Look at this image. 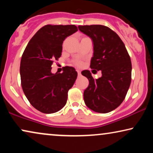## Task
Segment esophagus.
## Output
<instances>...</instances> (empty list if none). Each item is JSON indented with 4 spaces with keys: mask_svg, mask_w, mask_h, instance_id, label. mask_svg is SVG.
Masks as SVG:
<instances>
[{
    "mask_svg": "<svg viewBox=\"0 0 153 153\" xmlns=\"http://www.w3.org/2000/svg\"><path fill=\"white\" fill-rule=\"evenodd\" d=\"M76 72H77V73H78L79 76H80V75H81V71L79 70H76Z\"/></svg>",
    "mask_w": 153,
    "mask_h": 153,
    "instance_id": "obj_1",
    "label": "esophagus"
}]
</instances>
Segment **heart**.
Segmentation results:
<instances>
[{"instance_id":"obj_1","label":"heart","mask_w":153,"mask_h":153,"mask_svg":"<svg viewBox=\"0 0 153 153\" xmlns=\"http://www.w3.org/2000/svg\"><path fill=\"white\" fill-rule=\"evenodd\" d=\"M74 64L75 65L78 66V67H81L83 65V62L81 60H76V61L74 62Z\"/></svg>"}]
</instances>
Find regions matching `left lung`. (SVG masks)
Wrapping results in <instances>:
<instances>
[{
    "label": "left lung",
    "instance_id": "8db88e82",
    "mask_svg": "<svg viewBox=\"0 0 153 153\" xmlns=\"http://www.w3.org/2000/svg\"><path fill=\"white\" fill-rule=\"evenodd\" d=\"M93 39L91 68L101 70L97 79L88 70L81 72L89 85L83 93L85 104L94 111L106 114L116 109L125 100L131 80V62L126 47L116 32L103 25L79 26Z\"/></svg>",
    "mask_w": 153,
    "mask_h": 153
}]
</instances>
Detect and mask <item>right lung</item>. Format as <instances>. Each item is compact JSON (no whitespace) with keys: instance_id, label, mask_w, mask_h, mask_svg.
<instances>
[{"instance_id":"obj_1","label":"right lung","mask_w":153,"mask_h":153,"mask_svg":"<svg viewBox=\"0 0 153 153\" xmlns=\"http://www.w3.org/2000/svg\"><path fill=\"white\" fill-rule=\"evenodd\" d=\"M78 30L75 25H51L42 27L27 45L20 64L23 91L33 107L44 114H53L66 104L68 91L77 72L65 67L63 72L52 74L51 65L62 53V42Z\"/></svg>"}]
</instances>
